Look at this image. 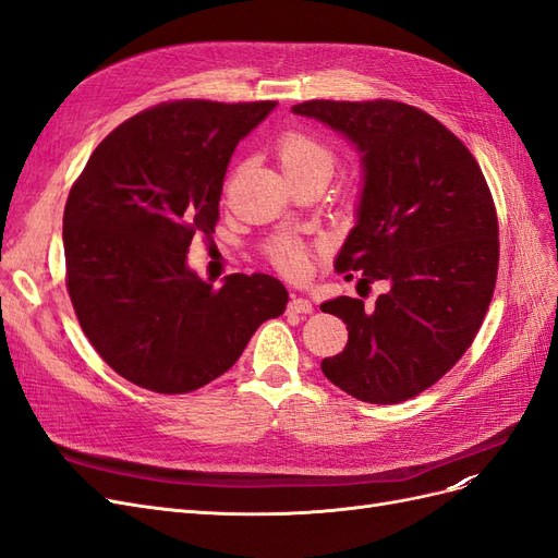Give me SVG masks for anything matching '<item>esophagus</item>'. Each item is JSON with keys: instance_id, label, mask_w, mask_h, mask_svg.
Returning a JSON list of instances; mask_svg holds the SVG:
<instances>
[{"instance_id": "obj_1", "label": "esophagus", "mask_w": 558, "mask_h": 558, "mask_svg": "<svg viewBox=\"0 0 558 558\" xmlns=\"http://www.w3.org/2000/svg\"><path fill=\"white\" fill-rule=\"evenodd\" d=\"M289 312L291 314H312L314 312V307H312V302L310 300H305V298H291V302H289Z\"/></svg>"}]
</instances>
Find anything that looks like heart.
<instances>
[{
	"label": "heart",
	"mask_w": 558,
	"mask_h": 558,
	"mask_svg": "<svg viewBox=\"0 0 558 558\" xmlns=\"http://www.w3.org/2000/svg\"><path fill=\"white\" fill-rule=\"evenodd\" d=\"M277 154L281 160L283 172L289 177H305V174H326L332 177L337 167L335 150L324 142L314 137L310 132L291 130L279 140ZM272 263L283 269L286 275H305L310 267V251L298 242H279L269 251Z\"/></svg>",
	"instance_id": "1"
}]
</instances>
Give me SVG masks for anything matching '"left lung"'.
I'll return each mask as SVG.
<instances>
[{"mask_svg": "<svg viewBox=\"0 0 558 558\" xmlns=\"http://www.w3.org/2000/svg\"><path fill=\"white\" fill-rule=\"evenodd\" d=\"M293 113L361 150L359 223L335 269L361 272L363 286L388 283L375 307L347 295L320 305L349 330L344 351L320 369L363 402L414 398L459 363L494 298L500 251L492 191L465 144L416 107L310 99Z\"/></svg>", "mask_w": 558, "mask_h": 558, "instance_id": "obj_1", "label": "left lung"}]
</instances>
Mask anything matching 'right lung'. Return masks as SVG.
<instances>
[{
    "label": "right lung",
    "instance_id": "obj_1",
    "mask_svg": "<svg viewBox=\"0 0 558 558\" xmlns=\"http://www.w3.org/2000/svg\"><path fill=\"white\" fill-rule=\"evenodd\" d=\"M277 102L174 99L109 132L64 205L66 291L102 361L148 391L177 396L238 363L251 335L283 314L269 275L221 289L185 265L195 234L218 221L234 146Z\"/></svg>",
    "mask_w": 558,
    "mask_h": 558
}]
</instances>
